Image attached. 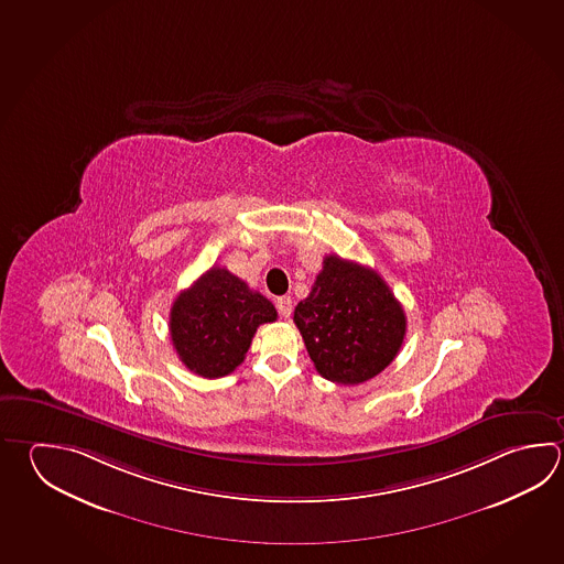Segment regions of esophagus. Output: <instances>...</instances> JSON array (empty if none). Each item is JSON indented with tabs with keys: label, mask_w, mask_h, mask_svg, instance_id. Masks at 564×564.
I'll return each instance as SVG.
<instances>
[{
	"label": "esophagus",
	"mask_w": 564,
	"mask_h": 564,
	"mask_svg": "<svg viewBox=\"0 0 564 564\" xmlns=\"http://www.w3.org/2000/svg\"><path fill=\"white\" fill-rule=\"evenodd\" d=\"M275 305L281 317H285V319L291 317V313H293V301H291V297H279L275 301Z\"/></svg>",
	"instance_id": "esophagus-1"
}]
</instances>
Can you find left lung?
Segmentation results:
<instances>
[{
  "instance_id": "1",
  "label": "left lung",
  "mask_w": 564,
  "mask_h": 564,
  "mask_svg": "<svg viewBox=\"0 0 564 564\" xmlns=\"http://www.w3.org/2000/svg\"><path fill=\"white\" fill-rule=\"evenodd\" d=\"M293 321L317 372L339 384L377 377L393 362L406 333L403 307L381 275L339 256L323 259Z\"/></svg>"
}]
</instances>
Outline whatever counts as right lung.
I'll return each instance as SVG.
<instances>
[{"label": "right lung", "instance_id": "add662e5", "mask_svg": "<svg viewBox=\"0 0 564 564\" xmlns=\"http://www.w3.org/2000/svg\"><path fill=\"white\" fill-rule=\"evenodd\" d=\"M275 319L269 299L225 267H212L173 301L171 340L189 371L219 379L243 362L257 327Z\"/></svg>", "mask_w": 564, "mask_h": 564}]
</instances>
